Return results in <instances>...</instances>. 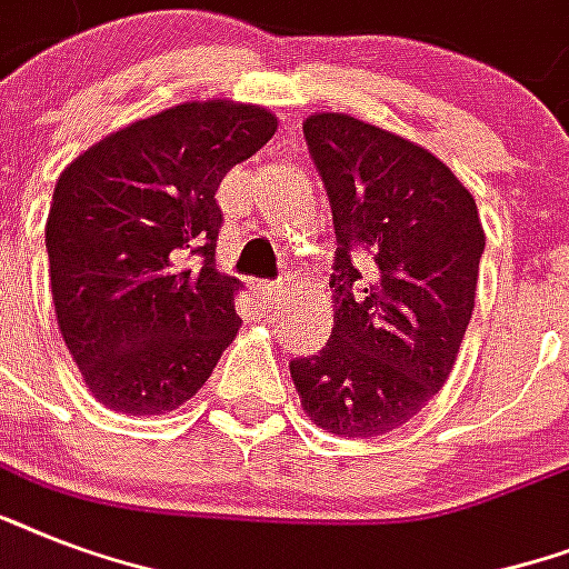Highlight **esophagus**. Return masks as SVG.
Segmentation results:
<instances>
[{"instance_id": "esophagus-1", "label": "esophagus", "mask_w": 569, "mask_h": 569, "mask_svg": "<svg viewBox=\"0 0 569 569\" xmlns=\"http://www.w3.org/2000/svg\"><path fill=\"white\" fill-rule=\"evenodd\" d=\"M257 292L266 298V301H280V295L286 292L283 280H266V283H257Z\"/></svg>"}]
</instances>
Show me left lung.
Returning a JSON list of instances; mask_svg holds the SVG:
<instances>
[{
    "label": "left lung",
    "mask_w": 569,
    "mask_h": 569,
    "mask_svg": "<svg viewBox=\"0 0 569 569\" xmlns=\"http://www.w3.org/2000/svg\"><path fill=\"white\" fill-rule=\"evenodd\" d=\"M303 138L328 189L333 330L289 369L303 410L339 437L413 419L449 378L476 307L485 230L433 153L351 114H310Z\"/></svg>",
    "instance_id": "8db88e82"
}]
</instances>
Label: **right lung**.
<instances>
[{"mask_svg": "<svg viewBox=\"0 0 569 569\" xmlns=\"http://www.w3.org/2000/svg\"><path fill=\"white\" fill-rule=\"evenodd\" d=\"M274 132L259 106L182 102L111 132L58 177L47 218L58 330L109 410L180 407L236 337L239 280L214 268V191Z\"/></svg>", "mask_w": 569, "mask_h": 569, "instance_id": "1", "label": "right lung"}]
</instances>
